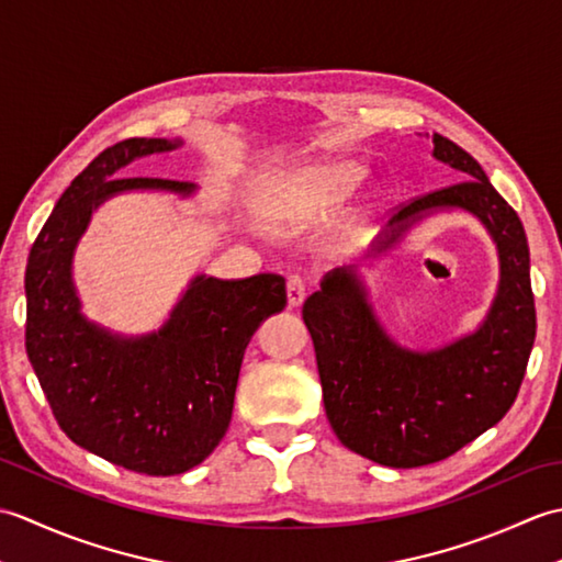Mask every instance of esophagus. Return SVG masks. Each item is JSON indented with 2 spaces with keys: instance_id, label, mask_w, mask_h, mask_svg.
<instances>
[{
  "instance_id": "esophagus-1",
  "label": "esophagus",
  "mask_w": 562,
  "mask_h": 562,
  "mask_svg": "<svg viewBox=\"0 0 562 562\" xmlns=\"http://www.w3.org/2000/svg\"><path fill=\"white\" fill-rule=\"evenodd\" d=\"M308 292V284L302 274H290L288 278V302L290 306H300Z\"/></svg>"
}]
</instances>
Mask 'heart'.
<instances>
[{
    "label": "heart",
    "mask_w": 562,
    "mask_h": 562,
    "mask_svg": "<svg viewBox=\"0 0 562 562\" xmlns=\"http://www.w3.org/2000/svg\"><path fill=\"white\" fill-rule=\"evenodd\" d=\"M362 169L350 161H318L274 173L262 186L258 210L274 229H304L348 198Z\"/></svg>",
    "instance_id": "heart-1"
}]
</instances>
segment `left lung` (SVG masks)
<instances>
[{
	"label": "left lung",
	"mask_w": 562,
	"mask_h": 562,
	"mask_svg": "<svg viewBox=\"0 0 562 562\" xmlns=\"http://www.w3.org/2000/svg\"><path fill=\"white\" fill-rule=\"evenodd\" d=\"M435 157L463 181L393 207L376 254L437 207H463L497 244L499 290L485 324L447 348L411 352L376 324L352 270H336L304 302L333 432L360 457L417 469L457 453L515 403L536 338L529 244L519 214L457 142L435 135Z\"/></svg>",
	"instance_id": "8db88e82"
}]
</instances>
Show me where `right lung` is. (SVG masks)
Here are the masks:
<instances>
[{
	"instance_id": "add662e5",
	"label": "right lung",
	"mask_w": 562,
	"mask_h": 562,
	"mask_svg": "<svg viewBox=\"0 0 562 562\" xmlns=\"http://www.w3.org/2000/svg\"><path fill=\"white\" fill-rule=\"evenodd\" d=\"M178 142L133 137L103 149L57 200L26 266V352L63 432L97 457L147 475L205 461L232 420L244 350L288 304L284 278H195L159 333L121 340L79 314L71 254L91 210L135 188L193 193L169 178H115L121 166Z\"/></svg>"
}]
</instances>
